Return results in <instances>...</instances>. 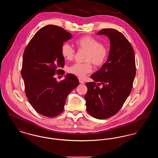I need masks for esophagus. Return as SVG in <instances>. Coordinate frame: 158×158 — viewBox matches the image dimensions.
I'll list each match as a JSON object with an SVG mask.
<instances>
[{"label":"esophagus","instance_id":"esophagus-1","mask_svg":"<svg viewBox=\"0 0 158 158\" xmlns=\"http://www.w3.org/2000/svg\"><path fill=\"white\" fill-rule=\"evenodd\" d=\"M79 83H82V84H83V83H85V82H84V81H83L82 79H81V78H79Z\"/></svg>","mask_w":158,"mask_h":158}]
</instances>
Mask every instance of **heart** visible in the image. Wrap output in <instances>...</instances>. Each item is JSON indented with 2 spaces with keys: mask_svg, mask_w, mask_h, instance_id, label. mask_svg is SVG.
I'll return each instance as SVG.
<instances>
[{
  "mask_svg": "<svg viewBox=\"0 0 158 158\" xmlns=\"http://www.w3.org/2000/svg\"><path fill=\"white\" fill-rule=\"evenodd\" d=\"M78 50L87 51L85 63H75L68 69L69 73L83 78L87 73L92 70V61L95 66H101L106 59L108 52L104 45L95 38L89 35H85L77 39L75 41ZM75 51L68 43H64L61 47V54L66 60H71L75 56Z\"/></svg>",
  "mask_w": 158,
  "mask_h": 158,
  "instance_id": "heart-1",
  "label": "heart"
}]
</instances>
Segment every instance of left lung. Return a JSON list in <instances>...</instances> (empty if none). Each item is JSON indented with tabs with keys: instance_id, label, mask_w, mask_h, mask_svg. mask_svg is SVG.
<instances>
[{
	"instance_id": "8db88e82",
	"label": "left lung",
	"mask_w": 158,
	"mask_h": 158,
	"mask_svg": "<svg viewBox=\"0 0 158 158\" xmlns=\"http://www.w3.org/2000/svg\"><path fill=\"white\" fill-rule=\"evenodd\" d=\"M97 34L109 38L110 53L103 66L90 76L94 82L86 83L88 91L84 98L88 113L102 120L114 115L121 108L132 89L136 70L134 50L122 33L108 28Z\"/></svg>"
}]
</instances>
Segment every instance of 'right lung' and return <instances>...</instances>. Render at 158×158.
I'll return each mask as SVG.
<instances>
[{
	"label": "right lung",
	"instance_id": "1",
	"mask_svg": "<svg viewBox=\"0 0 158 158\" xmlns=\"http://www.w3.org/2000/svg\"><path fill=\"white\" fill-rule=\"evenodd\" d=\"M72 37L63 28L48 25L38 31L23 53L21 75L26 96L34 109L45 117L62 113L68 95L79 85L72 74L60 82L54 76L64 65L61 45Z\"/></svg>",
	"mask_w": 158,
	"mask_h": 158
}]
</instances>
